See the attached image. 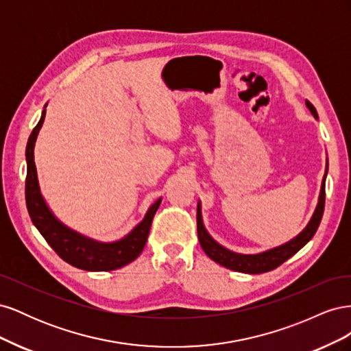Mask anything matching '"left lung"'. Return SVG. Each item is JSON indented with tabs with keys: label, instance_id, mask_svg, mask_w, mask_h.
Listing matches in <instances>:
<instances>
[{
	"label": "left lung",
	"instance_id": "8db88e82",
	"mask_svg": "<svg viewBox=\"0 0 351 351\" xmlns=\"http://www.w3.org/2000/svg\"><path fill=\"white\" fill-rule=\"evenodd\" d=\"M307 108L311 110V112L317 119V114L313 105L306 101ZM326 171H328V165H326ZM325 178L326 173L322 180V187H321V195H319V202H317V206L313 212V217L311 219L307 227L300 232L295 239L290 240L289 243L282 244L280 247L271 249L268 252H263L259 254H239L234 252H230L226 247H222L221 244H218L214 239H212L208 231L204 227V222H202V214H200V204H197V237L200 241V246L204 249V252L208 254V256L226 267L228 269L237 271V272H244V274H262V272H268L275 268H278L281 263H284L287 259H290L293 254L299 252L304 244L309 241L319 227L321 219L324 215V208H325Z\"/></svg>",
	"mask_w": 351,
	"mask_h": 351
}]
</instances>
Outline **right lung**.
I'll list each match as a JSON object with an SVG mask.
<instances>
[{
    "label": "right lung",
    "instance_id": "obj_1",
    "mask_svg": "<svg viewBox=\"0 0 351 351\" xmlns=\"http://www.w3.org/2000/svg\"><path fill=\"white\" fill-rule=\"evenodd\" d=\"M44 120L45 110L42 111L39 123L32 130L26 146L27 174L25 195L32 222H34L35 227L58 256L70 263L71 267L84 271H114L125 267V265L133 262L142 253L147 240V234H149L154 215L159 208V204H161V199H158L149 208L143 221L136 226L130 234L114 243H98L83 237L79 232L61 224L52 215V212L48 209L44 197L40 195L36 167L34 161V147Z\"/></svg>",
    "mask_w": 351,
    "mask_h": 351
}]
</instances>
